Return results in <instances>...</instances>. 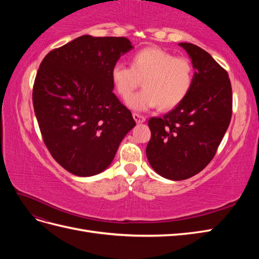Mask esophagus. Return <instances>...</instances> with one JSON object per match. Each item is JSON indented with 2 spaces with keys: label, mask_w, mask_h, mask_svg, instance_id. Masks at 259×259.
I'll return each mask as SVG.
<instances>
[{
  "label": "esophagus",
  "mask_w": 259,
  "mask_h": 259,
  "mask_svg": "<svg viewBox=\"0 0 259 259\" xmlns=\"http://www.w3.org/2000/svg\"><path fill=\"white\" fill-rule=\"evenodd\" d=\"M133 117H134L136 123H144L146 121V117L142 114H138V113H133Z\"/></svg>",
  "instance_id": "obj_1"
}]
</instances>
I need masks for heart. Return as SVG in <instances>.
I'll return each instance as SVG.
<instances>
[{
	"instance_id": "b5f03b06",
	"label": "heart",
	"mask_w": 259,
	"mask_h": 259,
	"mask_svg": "<svg viewBox=\"0 0 259 259\" xmlns=\"http://www.w3.org/2000/svg\"><path fill=\"white\" fill-rule=\"evenodd\" d=\"M116 93L128 100L143 81L144 90L128 106L145 111L159 105L161 110L177 107L188 96L193 83V67L185 57H176L160 48H147L132 57L131 67L116 62L111 69Z\"/></svg>"
}]
</instances>
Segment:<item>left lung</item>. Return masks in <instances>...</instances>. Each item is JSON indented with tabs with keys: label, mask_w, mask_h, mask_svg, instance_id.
<instances>
[{
	"label": "left lung",
	"mask_w": 259,
	"mask_h": 259,
	"mask_svg": "<svg viewBox=\"0 0 259 259\" xmlns=\"http://www.w3.org/2000/svg\"><path fill=\"white\" fill-rule=\"evenodd\" d=\"M194 68L188 96L163 117H151L146 153L151 167L171 180L190 178L214 158L229 126L232 90L228 73L197 45L179 43Z\"/></svg>",
	"instance_id": "left-lung-1"
}]
</instances>
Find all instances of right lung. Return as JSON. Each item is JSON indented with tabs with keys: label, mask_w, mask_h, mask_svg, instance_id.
<instances>
[{
	"label": "right lung",
	"mask_w": 259,
	"mask_h": 259,
	"mask_svg": "<svg viewBox=\"0 0 259 259\" xmlns=\"http://www.w3.org/2000/svg\"><path fill=\"white\" fill-rule=\"evenodd\" d=\"M132 49L124 36L82 35L41 62L32 93L38 127L55 161L73 175L105 170L136 125L111 80L113 65Z\"/></svg>",
	"instance_id": "1"
}]
</instances>
